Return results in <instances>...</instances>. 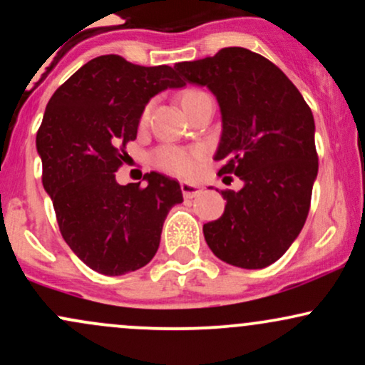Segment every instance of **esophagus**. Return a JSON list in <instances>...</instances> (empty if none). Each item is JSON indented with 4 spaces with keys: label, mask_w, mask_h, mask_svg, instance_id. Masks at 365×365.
I'll return each instance as SVG.
<instances>
[{
    "label": "esophagus",
    "mask_w": 365,
    "mask_h": 365,
    "mask_svg": "<svg viewBox=\"0 0 365 365\" xmlns=\"http://www.w3.org/2000/svg\"><path fill=\"white\" fill-rule=\"evenodd\" d=\"M180 187H182V192H183V197L185 199H194L202 192V187L195 185V183H188V182H182L180 183Z\"/></svg>",
    "instance_id": "esophagus-1"
}]
</instances>
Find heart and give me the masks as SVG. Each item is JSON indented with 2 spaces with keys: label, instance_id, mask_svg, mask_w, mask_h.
I'll use <instances>...</instances> for the list:
<instances>
[{
  "label": "heart",
  "instance_id": "1",
  "mask_svg": "<svg viewBox=\"0 0 365 365\" xmlns=\"http://www.w3.org/2000/svg\"><path fill=\"white\" fill-rule=\"evenodd\" d=\"M204 96L202 91L187 89L180 94V103H182L183 110L190 106L195 99ZM150 106H145L142 111L140 123H145L149 118ZM204 158V150L200 148H178V145H163L154 150L153 161L159 170L166 171V173L177 175V177H192L199 168L200 159Z\"/></svg>",
  "mask_w": 365,
  "mask_h": 365
}]
</instances>
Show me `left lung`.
<instances>
[{"label": "left lung", "instance_id": "8db88e82", "mask_svg": "<svg viewBox=\"0 0 365 365\" xmlns=\"http://www.w3.org/2000/svg\"><path fill=\"white\" fill-rule=\"evenodd\" d=\"M185 82L207 87L221 110L220 173L240 177L220 220L204 225L209 249L221 261L262 269L299 237L311 207L317 153L314 116L302 94L274 63L245 48L177 63Z\"/></svg>", "mask_w": 365, "mask_h": 365}]
</instances>
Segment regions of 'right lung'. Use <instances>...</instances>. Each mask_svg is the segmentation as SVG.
<instances>
[{
    "instance_id": "add662e5",
    "label": "right lung",
    "mask_w": 365,
    "mask_h": 365,
    "mask_svg": "<svg viewBox=\"0 0 365 365\" xmlns=\"http://www.w3.org/2000/svg\"><path fill=\"white\" fill-rule=\"evenodd\" d=\"M183 86L168 65L104 54L78 68L46 106L36 137L43 185L65 242L98 273L144 267L158 252L170 209L183 200L177 180L156 171L144 175V188L115 178L149 99Z\"/></svg>"
}]
</instances>
